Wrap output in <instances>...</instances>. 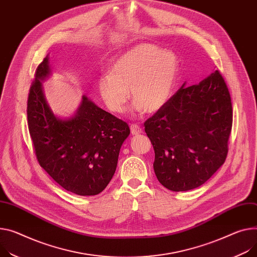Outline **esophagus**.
I'll return each mask as SVG.
<instances>
[{"label":"esophagus","mask_w":257,"mask_h":257,"mask_svg":"<svg viewBox=\"0 0 257 257\" xmlns=\"http://www.w3.org/2000/svg\"><path fill=\"white\" fill-rule=\"evenodd\" d=\"M131 133L133 135H139L142 133V128L140 125H138L137 123H132L131 124Z\"/></svg>","instance_id":"obj_1"}]
</instances>
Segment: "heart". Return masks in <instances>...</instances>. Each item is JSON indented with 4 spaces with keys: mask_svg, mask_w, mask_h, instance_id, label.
<instances>
[{
    "mask_svg": "<svg viewBox=\"0 0 257 257\" xmlns=\"http://www.w3.org/2000/svg\"><path fill=\"white\" fill-rule=\"evenodd\" d=\"M178 71V60L173 52L151 44H139L115 58L110 75L98 79V91L113 113L125 111L128 89L138 110L155 113L170 100Z\"/></svg>",
    "mask_w": 257,
    "mask_h": 257,
    "instance_id": "b5f03b06",
    "label": "heart"
}]
</instances>
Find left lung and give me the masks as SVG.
<instances>
[{"label": "left lung", "mask_w": 257, "mask_h": 257, "mask_svg": "<svg viewBox=\"0 0 257 257\" xmlns=\"http://www.w3.org/2000/svg\"><path fill=\"white\" fill-rule=\"evenodd\" d=\"M162 185L186 191L203 185L225 162L232 126L230 94L218 71L182 87L144 123Z\"/></svg>", "instance_id": "obj_1"}]
</instances>
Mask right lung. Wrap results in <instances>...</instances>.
<instances>
[{
  "label": "right lung",
  "instance_id": "right-lung-1",
  "mask_svg": "<svg viewBox=\"0 0 257 257\" xmlns=\"http://www.w3.org/2000/svg\"><path fill=\"white\" fill-rule=\"evenodd\" d=\"M49 73L46 56L36 69L28 96V125L36 159L66 190L98 194L115 173L120 147L131 132L128 124L86 96L74 117L58 119L45 101L40 82Z\"/></svg>",
  "mask_w": 257,
  "mask_h": 257
}]
</instances>
